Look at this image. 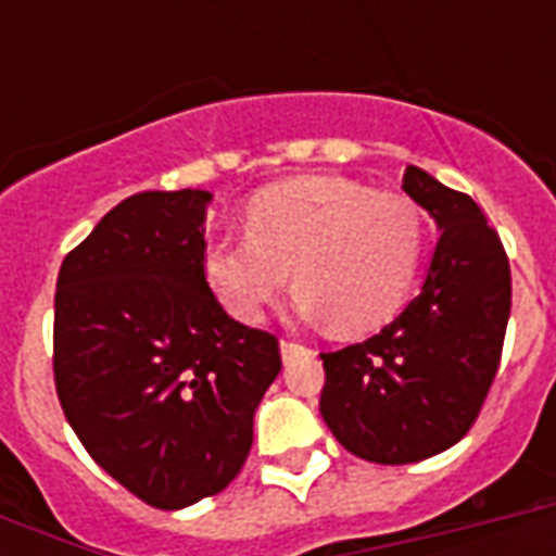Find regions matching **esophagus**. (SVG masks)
I'll use <instances>...</instances> for the list:
<instances>
[{"label":"esophagus","mask_w":556,"mask_h":556,"mask_svg":"<svg viewBox=\"0 0 556 556\" xmlns=\"http://www.w3.org/2000/svg\"><path fill=\"white\" fill-rule=\"evenodd\" d=\"M279 346H282V357H286V361H294L296 355L312 352V349L303 346V343H296V340H288V338H282V343H279Z\"/></svg>","instance_id":"obj_1"}]
</instances>
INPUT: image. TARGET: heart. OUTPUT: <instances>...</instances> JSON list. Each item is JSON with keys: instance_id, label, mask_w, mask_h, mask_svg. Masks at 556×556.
Listing matches in <instances>:
<instances>
[{"instance_id": "b5f03b06", "label": "heart", "mask_w": 556, "mask_h": 556, "mask_svg": "<svg viewBox=\"0 0 556 556\" xmlns=\"http://www.w3.org/2000/svg\"><path fill=\"white\" fill-rule=\"evenodd\" d=\"M424 256L413 201L349 178L303 176L248 204V233L204 248L201 270L230 317L260 323L296 277V312L343 334L389 323Z\"/></svg>"}]
</instances>
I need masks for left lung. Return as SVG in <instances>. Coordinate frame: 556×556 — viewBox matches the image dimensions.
I'll return each instance as SVG.
<instances>
[{
	"mask_svg": "<svg viewBox=\"0 0 556 556\" xmlns=\"http://www.w3.org/2000/svg\"><path fill=\"white\" fill-rule=\"evenodd\" d=\"M404 192L441 227L421 294L380 334L320 355L323 421L375 465L424 462L465 439L510 317L508 253L482 207L418 167H406Z\"/></svg>",
	"mask_w": 556,
	"mask_h": 556,
	"instance_id": "1",
	"label": "left lung"
}]
</instances>
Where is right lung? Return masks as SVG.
I'll list each match as a JSON object with an SVG mask.
<instances>
[{
    "instance_id": "right-lung-1",
    "label": "right lung",
    "mask_w": 556,
    "mask_h": 556,
    "mask_svg": "<svg viewBox=\"0 0 556 556\" xmlns=\"http://www.w3.org/2000/svg\"><path fill=\"white\" fill-rule=\"evenodd\" d=\"M207 201L204 190L129 195L56 277L60 406L89 456L161 510L233 482L282 369L279 340L236 323L204 279Z\"/></svg>"
}]
</instances>
